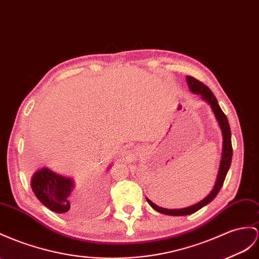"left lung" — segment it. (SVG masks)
<instances>
[{"mask_svg": "<svg viewBox=\"0 0 259 259\" xmlns=\"http://www.w3.org/2000/svg\"><path fill=\"white\" fill-rule=\"evenodd\" d=\"M187 79V84L189 90L194 93V94H199L201 95L203 101L207 102L210 107L213 111V114L217 118V120L219 122V125H220L221 131H222V136H223V145H222V158H221V163H220V168H219V174L215 181V185L213 189H212L211 193L202 199L201 201H199L196 204L190 205V207L187 208H183V209H165L161 208L156 205L155 203L152 202L150 199L147 198V201L154 210L161 212V213L167 214V215H188L191 213H195L196 211L199 209H201L204 205H207L209 202H211L215 196L219 194L222 185L224 183L225 176L228 174V170L230 168L231 161H232V141H231V130H230V124L228 121L227 116L224 115V112L220 108V106L218 104V101L215 96L213 95V93L210 91L208 86H205L203 83L200 81H198L197 78L193 76H186Z\"/></svg>", "mask_w": 259, "mask_h": 259, "instance_id": "left-lung-1", "label": "left lung"}]
</instances>
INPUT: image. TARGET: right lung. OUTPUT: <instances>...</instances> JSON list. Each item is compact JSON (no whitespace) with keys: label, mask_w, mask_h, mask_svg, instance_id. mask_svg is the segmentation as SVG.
<instances>
[{"label":"right lung","mask_w":259,"mask_h":259,"mask_svg":"<svg viewBox=\"0 0 259 259\" xmlns=\"http://www.w3.org/2000/svg\"><path fill=\"white\" fill-rule=\"evenodd\" d=\"M30 184L38 200L49 210L65 217H76L82 213L83 210L72 199L74 182L71 178L42 167L32 175Z\"/></svg>","instance_id":"right-lung-1"}]
</instances>
